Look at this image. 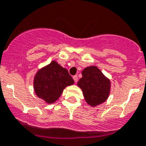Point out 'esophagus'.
Masks as SVG:
<instances>
[{"label": "esophagus", "instance_id": "34e87169", "mask_svg": "<svg viewBox=\"0 0 146 146\" xmlns=\"http://www.w3.org/2000/svg\"><path fill=\"white\" fill-rule=\"evenodd\" d=\"M73 78V80H74L75 83H76V82H78V76H77L76 75V76H74Z\"/></svg>", "mask_w": 146, "mask_h": 146}]
</instances>
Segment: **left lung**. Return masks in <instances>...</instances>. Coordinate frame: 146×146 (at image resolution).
Returning a JSON list of instances; mask_svg holds the SVG:
<instances>
[{
  "mask_svg": "<svg viewBox=\"0 0 146 146\" xmlns=\"http://www.w3.org/2000/svg\"><path fill=\"white\" fill-rule=\"evenodd\" d=\"M78 86L82 90L86 102L92 106L104 103L110 92V82L96 66L84 68Z\"/></svg>",
  "mask_w": 146,
  "mask_h": 146,
  "instance_id": "obj_1",
  "label": "left lung"
}]
</instances>
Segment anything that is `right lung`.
<instances>
[{
  "instance_id": "obj_1",
  "label": "right lung",
  "mask_w": 146,
  "mask_h": 146,
  "mask_svg": "<svg viewBox=\"0 0 146 146\" xmlns=\"http://www.w3.org/2000/svg\"><path fill=\"white\" fill-rule=\"evenodd\" d=\"M74 83L68 70L53 61L38 70L34 79V88L38 97L48 104L55 102L67 86Z\"/></svg>"
}]
</instances>
